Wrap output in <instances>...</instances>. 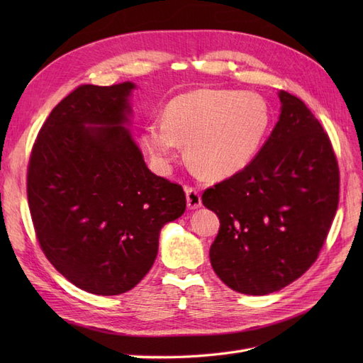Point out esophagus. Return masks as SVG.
Instances as JSON below:
<instances>
[{"label": "esophagus", "mask_w": 363, "mask_h": 363, "mask_svg": "<svg viewBox=\"0 0 363 363\" xmlns=\"http://www.w3.org/2000/svg\"><path fill=\"white\" fill-rule=\"evenodd\" d=\"M186 201H188L189 208L201 207V195L196 188H186Z\"/></svg>", "instance_id": "1"}]
</instances>
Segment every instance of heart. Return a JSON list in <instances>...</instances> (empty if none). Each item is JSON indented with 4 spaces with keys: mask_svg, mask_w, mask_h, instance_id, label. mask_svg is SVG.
Listing matches in <instances>:
<instances>
[{
    "mask_svg": "<svg viewBox=\"0 0 363 363\" xmlns=\"http://www.w3.org/2000/svg\"><path fill=\"white\" fill-rule=\"evenodd\" d=\"M269 127L271 108L260 94L201 87L172 98L163 121L145 125L142 142L160 167H168L179 144H186L196 172L224 179L256 157Z\"/></svg>",
    "mask_w": 363,
    "mask_h": 363,
    "instance_id": "b5f03b06",
    "label": "heart"
}]
</instances>
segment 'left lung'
Instances as JSON below:
<instances>
[{
	"label": "left lung",
	"instance_id": "obj_1",
	"mask_svg": "<svg viewBox=\"0 0 363 363\" xmlns=\"http://www.w3.org/2000/svg\"><path fill=\"white\" fill-rule=\"evenodd\" d=\"M280 116L257 156L208 188L203 204L219 218L211 263L228 288L280 291L309 269L339 203L332 142L307 106L280 91Z\"/></svg>",
	"mask_w": 363,
	"mask_h": 363
}]
</instances>
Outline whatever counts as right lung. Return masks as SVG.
Here are the masks:
<instances>
[{
    "label": "right lung",
    "mask_w": 363,
    "mask_h": 363,
    "mask_svg": "<svg viewBox=\"0 0 363 363\" xmlns=\"http://www.w3.org/2000/svg\"><path fill=\"white\" fill-rule=\"evenodd\" d=\"M135 87H77L43 123L28 163V206L43 255L96 295L135 288L156 260L162 227L186 208L182 186L147 168L125 127Z\"/></svg>",
    "instance_id": "add662e5"
}]
</instances>
